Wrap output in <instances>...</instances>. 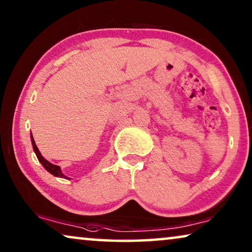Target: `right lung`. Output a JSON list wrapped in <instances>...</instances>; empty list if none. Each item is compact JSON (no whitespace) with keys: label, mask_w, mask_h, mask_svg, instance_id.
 <instances>
[{"label":"right lung","mask_w":252,"mask_h":252,"mask_svg":"<svg viewBox=\"0 0 252 252\" xmlns=\"http://www.w3.org/2000/svg\"><path fill=\"white\" fill-rule=\"evenodd\" d=\"M31 141H32V146H33V150L34 153H35L37 159H39V161L41 164H42V166L46 168V170L49 172V173H51L53 175H55V177L57 178H64V179H68L70 180V178H67L66 175H64L63 172H62L61 167L58 166V165H55V164H51L50 161H48L46 158H44L42 155H41V153L39 151V149H37L36 144H35V141H34L33 139V135L32 133H31Z\"/></svg>","instance_id":"add662e5"}]
</instances>
